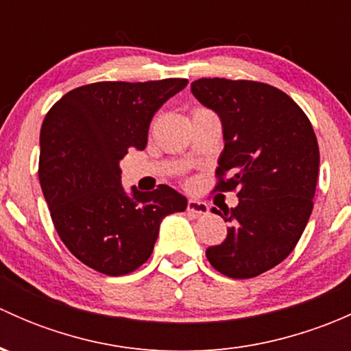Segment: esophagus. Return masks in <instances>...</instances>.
Returning <instances> with one entry per match:
<instances>
[{
    "mask_svg": "<svg viewBox=\"0 0 351 351\" xmlns=\"http://www.w3.org/2000/svg\"><path fill=\"white\" fill-rule=\"evenodd\" d=\"M186 210L193 215H207L208 214L207 204H204V202H198V200H189Z\"/></svg>",
    "mask_w": 351,
    "mask_h": 351,
    "instance_id": "obj_1",
    "label": "esophagus"
}]
</instances>
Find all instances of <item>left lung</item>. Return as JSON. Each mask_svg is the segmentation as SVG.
Segmentation results:
<instances>
[{
	"label": "left lung",
	"mask_w": 351,
	"mask_h": 351,
	"mask_svg": "<svg viewBox=\"0 0 351 351\" xmlns=\"http://www.w3.org/2000/svg\"><path fill=\"white\" fill-rule=\"evenodd\" d=\"M192 93L215 110L224 151L214 192H236L234 208H212L228 238L205 254L229 278H253L285 260L313 212L319 147L304 110L278 88L250 80L200 77Z\"/></svg>",
	"instance_id": "left-lung-1"
}]
</instances>
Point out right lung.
<instances>
[{
    "label": "right lung",
    "mask_w": 351,
    "mask_h": 351,
    "mask_svg": "<svg viewBox=\"0 0 351 351\" xmlns=\"http://www.w3.org/2000/svg\"><path fill=\"white\" fill-rule=\"evenodd\" d=\"M189 84L98 81L56 101L40 129L38 180L61 241L86 267L110 277L149 260L162 217L186 208L166 185L153 192L120 185V159L143 151L154 113Z\"/></svg>",
    "instance_id": "right-lung-1"
}]
</instances>
